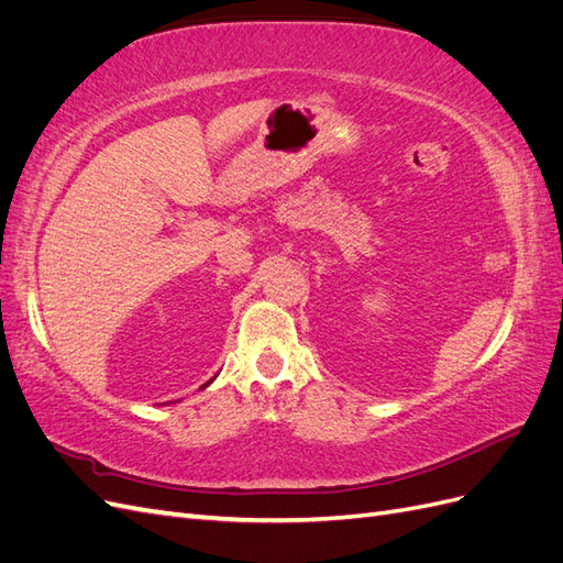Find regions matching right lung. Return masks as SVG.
<instances>
[{
    "label": "right lung",
    "instance_id": "add662e5",
    "mask_svg": "<svg viewBox=\"0 0 563 563\" xmlns=\"http://www.w3.org/2000/svg\"><path fill=\"white\" fill-rule=\"evenodd\" d=\"M209 383H211V380H209ZM209 383H207V385H209ZM207 385H203V387H207Z\"/></svg>",
    "mask_w": 563,
    "mask_h": 563
}]
</instances>
